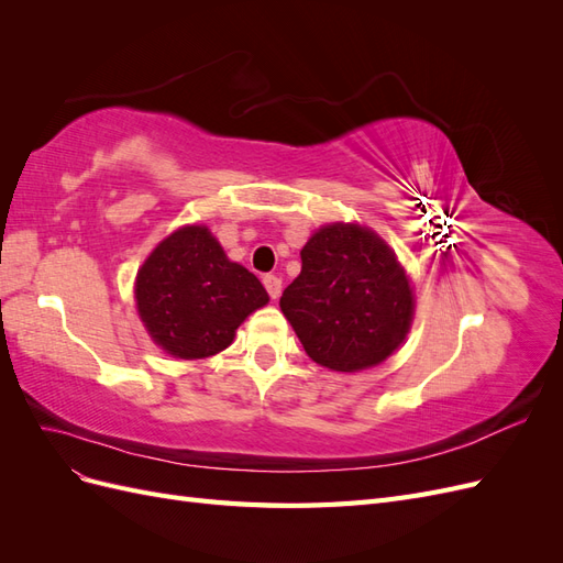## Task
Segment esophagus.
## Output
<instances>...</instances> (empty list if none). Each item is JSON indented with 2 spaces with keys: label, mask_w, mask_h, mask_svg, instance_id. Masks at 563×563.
I'll return each instance as SVG.
<instances>
[{
  "label": "esophagus",
  "mask_w": 563,
  "mask_h": 563,
  "mask_svg": "<svg viewBox=\"0 0 563 563\" xmlns=\"http://www.w3.org/2000/svg\"><path fill=\"white\" fill-rule=\"evenodd\" d=\"M263 284L267 288V294L272 300H277L282 296V279L277 275H265L263 277Z\"/></svg>",
  "instance_id": "obj_1"
}]
</instances>
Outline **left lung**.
<instances>
[{
	"label": "left lung",
	"mask_w": 563,
	"mask_h": 563,
	"mask_svg": "<svg viewBox=\"0 0 563 563\" xmlns=\"http://www.w3.org/2000/svg\"><path fill=\"white\" fill-rule=\"evenodd\" d=\"M300 258L279 305L310 360L345 373L385 362L413 319L395 253L371 230L335 223L312 234Z\"/></svg>",
	"instance_id": "left-lung-1"
}]
</instances>
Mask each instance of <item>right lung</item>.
<instances>
[{
    "label": "right lung",
    "instance_id": "right-lung-1",
    "mask_svg": "<svg viewBox=\"0 0 563 563\" xmlns=\"http://www.w3.org/2000/svg\"><path fill=\"white\" fill-rule=\"evenodd\" d=\"M267 291L201 225L180 228L150 253L135 277V302L152 340L180 360L225 350Z\"/></svg>",
    "mask_w": 563,
    "mask_h": 563
}]
</instances>
